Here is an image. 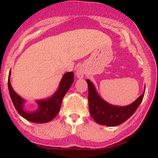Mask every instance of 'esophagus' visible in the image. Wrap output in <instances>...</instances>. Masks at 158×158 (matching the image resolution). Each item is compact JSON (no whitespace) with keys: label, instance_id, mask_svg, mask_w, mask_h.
I'll return each instance as SVG.
<instances>
[{"label":"esophagus","instance_id":"34e87169","mask_svg":"<svg viewBox=\"0 0 158 158\" xmlns=\"http://www.w3.org/2000/svg\"><path fill=\"white\" fill-rule=\"evenodd\" d=\"M84 75H85V70L83 68H79L76 71V75L78 78H83Z\"/></svg>","mask_w":158,"mask_h":158}]
</instances>
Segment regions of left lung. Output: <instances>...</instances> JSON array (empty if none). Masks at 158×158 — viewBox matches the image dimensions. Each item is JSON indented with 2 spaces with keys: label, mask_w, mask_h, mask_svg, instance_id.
I'll use <instances>...</instances> for the list:
<instances>
[{
  "label": "left lung",
  "mask_w": 158,
  "mask_h": 158,
  "mask_svg": "<svg viewBox=\"0 0 158 158\" xmlns=\"http://www.w3.org/2000/svg\"><path fill=\"white\" fill-rule=\"evenodd\" d=\"M88 88L89 111L95 122L109 127L118 126L127 121L135 113L143 99L144 92L135 102L127 106H116L103 101L97 94L95 87L89 80H86Z\"/></svg>",
  "instance_id": "obj_1"
}]
</instances>
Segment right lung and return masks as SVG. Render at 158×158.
I'll use <instances>...</instances> for the list:
<instances>
[{
    "label": "right lung",
    "mask_w": 158,
    "mask_h": 158,
    "mask_svg": "<svg viewBox=\"0 0 158 158\" xmlns=\"http://www.w3.org/2000/svg\"><path fill=\"white\" fill-rule=\"evenodd\" d=\"M10 72H9L8 80V90H9L10 98H11L16 111L25 119L34 123L49 122L57 116V114L60 111V107H61L63 97L74 81L73 73H66L62 77L60 84V87L56 94H54V96H52L51 98L46 99V100L37 101L39 109L35 112L29 113V112H27L23 110V105L24 101L18 94H16V93L12 88L10 83Z\"/></svg>",
    "instance_id": "add662e5"
}]
</instances>
